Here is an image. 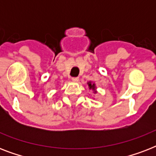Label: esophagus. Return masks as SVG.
<instances>
[{"instance_id":"34e87169","label":"esophagus","mask_w":156,"mask_h":156,"mask_svg":"<svg viewBox=\"0 0 156 156\" xmlns=\"http://www.w3.org/2000/svg\"><path fill=\"white\" fill-rule=\"evenodd\" d=\"M72 81L74 82V83H78V81H79V78L78 77H75V78H72Z\"/></svg>"}]
</instances>
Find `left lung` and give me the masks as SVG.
Listing matches in <instances>:
<instances>
[{
	"label": "left lung",
	"mask_w": 156,
	"mask_h": 156,
	"mask_svg": "<svg viewBox=\"0 0 156 156\" xmlns=\"http://www.w3.org/2000/svg\"><path fill=\"white\" fill-rule=\"evenodd\" d=\"M88 87H89V90H92L93 92L97 93V90H96V87H95V83H92V82H88L87 83Z\"/></svg>",
	"instance_id": "left-lung-1"
}]
</instances>
